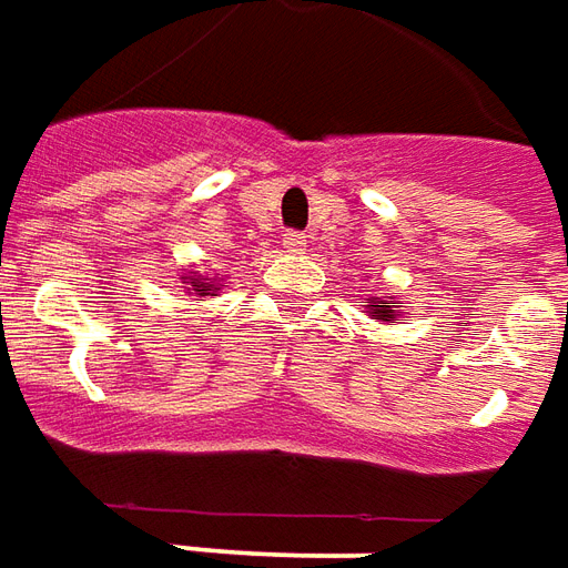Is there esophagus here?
Returning <instances> with one entry per match:
<instances>
[{
  "label": "esophagus",
  "mask_w": 568,
  "mask_h": 568,
  "mask_svg": "<svg viewBox=\"0 0 568 568\" xmlns=\"http://www.w3.org/2000/svg\"><path fill=\"white\" fill-rule=\"evenodd\" d=\"M284 247L291 253H303L305 247H308V239H305L303 232H287V235H284Z\"/></svg>",
  "instance_id": "esophagus-1"
}]
</instances>
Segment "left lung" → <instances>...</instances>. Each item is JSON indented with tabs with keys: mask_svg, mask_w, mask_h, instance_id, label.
Masks as SVG:
<instances>
[{
	"mask_svg": "<svg viewBox=\"0 0 568 568\" xmlns=\"http://www.w3.org/2000/svg\"><path fill=\"white\" fill-rule=\"evenodd\" d=\"M367 315L373 321H382V324H397V317L404 315V305L394 296H369Z\"/></svg>",
	"mask_w": 568,
	"mask_h": 568,
	"instance_id": "8db88e82",
	"label": "left lung"
}]
</instances>
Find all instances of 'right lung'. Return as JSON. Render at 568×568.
Masks as SVG:
<instances>
[{
  "label": "right lung",
  "mask_w": 568,
  "mask_h": 568,
  "mask_svg": "<svg viewBox=\"0 0 568 568\" xmlns=\"http://www.w3.org/2000/svg\"><path fill=\"white\" fill-rule=\"evenodd\" d=\"M180 284H183L189 296H195V300H204V296H216V293L226 287V284H220V277L201 275V272H195V268H186V272L180 275Z\"/></svg>",
  "instance_id": "1"
}]
</instances>
